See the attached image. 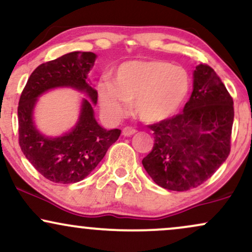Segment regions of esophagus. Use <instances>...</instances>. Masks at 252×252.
I'll return each mask as SVG.
<instances>
[{
  "mask_svg": "<svg viewBox=\"0 0 252 252\" xmlns=\"http://www.w3.org/2000/svg\"><path fill=\"white\" fill-rule=\"evenodd\" d=\"M135 132H136V129L131 128V126H126V128H123V130H122V134L124 136H131V135H134Z\"/></svg>",
  "mask_w": 252,
  "mask_h": 252,
  "instance_id": "34e87169",
  "label": "esophagus"
}]
</instances>
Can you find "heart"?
I'll return each mask as SVG.
<instances>
[{
	"mask_svg": "<svg viewBox=\"0 0 252 252\" xmlns=\"http://www.w3.org/2000/svg\"><path fill=\"white\" fill-rule=\"evenodd\" d=\"M190 78L182 66L166 60H135L121 63L114 82L98 83L100 108L110 118L122 117L132 102L134 114L146 123H158L175 114L185 103Z\"/></svg>",
	"mask_w": 252,
	"mask_h": 252,
	"instance_id": "b5f03b06",
	"label": "heart"
}]
</instances>
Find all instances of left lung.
Here are the masks:
<instances>
[{
	"label": "left lung",
	"instance_id": "8db88e82",
	"mask_svg": "<svg viewBox=\"0 0 252 252\" xmlns=\"http://www.w3.org/2000/svg\"><path fill=\"white\" fill-rule=\"evenodd\" d=\"M181 114L149 126L154 147L142 164L155 184L185 192L200 186L231 149L233 99L212 67L200 63Z\"/></svg>",
	"mask_w": 252,
	"mask_h": 252
}]
</instances>
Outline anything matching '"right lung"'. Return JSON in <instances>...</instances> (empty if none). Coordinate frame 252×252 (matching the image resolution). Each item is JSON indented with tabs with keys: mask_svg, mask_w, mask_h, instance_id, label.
<instances>
[{
	"mask_svg": "<svg viewBox=\"0 0 252 252\" xmlns=\"http://www.w3.org/2000/svg\"><path fill=\"white\" fill-rule=\"evenodd\" d=\"M96 54L72 52L39 65L26 84L17 106L19 144L27 160L42 176L56 184H74L85 179L102 161L120 129L106 130L96 122L93 102L98 94L86 83ZM70 86L85 91L93 102L84 100L76 126L60 138H46L35 129L32 109L37 97L50 88Z\"/></svg>",
	"mask_w": 252,
	"mask_h": 252,
	"instance_id": "obj_1",
	"label": "right lung"
}]
</instances>
